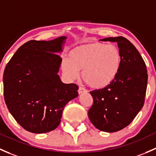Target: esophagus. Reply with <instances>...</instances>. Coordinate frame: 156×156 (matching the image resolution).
Listing matches in <instances>:
<instances>
[{
  "label": "esophagus",
  "instance_id": "obj_1",
  "mask_svg": "<svg viewBox=\"0 0 156 156\" xmlns=\"http://www.w3.org/2000/svg\"><path fill=\"white\" fill-rule=\"evenodd\" d=\"M78 94H82V93H87V90L85 88L82 87H79V88H78Z\"/></svg>",
  "mask_w": 156,
  "mask_h": 156
}]
</instances>
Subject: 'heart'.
<instances>
[{"label":"heart","instance_id":"1","mask_svg":"<svg viewBox=\"0 0 156 156\" xmlns=\"http://www.w3.org/2000/svg\"><path fill=\"white\" fill-rule=\"evenodd\" d=\"M121 63V53L114 44L92 42L70 51L62 69L67 76L75 79L82 71L83 81L92 88L108 86L117 76Z\"/></svg>","mask_w":156,"mask_h":156}]
</instances>
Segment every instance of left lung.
<instances>
[{"label": "left lung", "mask_w": 156, "mask_h": 156, "mask_svg": "<svg viewBox=\"0 0 156 156\" xmlns=\"http://www.w3.org/2000/svg\"><path fill=\"white\" fill-rule=\"evenodd\" d=\"M101 41L117 42L120 67L108 86L90 91L93 104L88 117L96 129L115 132L129 126L143 108L148 75L144 59L130 41L123 37Z\"/></svg>", "instance_id": "1"}]
</instances>
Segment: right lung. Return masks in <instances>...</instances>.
Listing matches in <instances>:
<instances>
[{
  "instance_id": "add662e5",
  "label": "right lung",
  "mask_w": 156,
  "mask_h": 156,
  "mask_svg": "<svg viewBox=\"0 0 156 156\" xmlns=\"http://www.w3.org/2000/svg\"><path fill=\"white\" fill-rule=\"evenodd\" d=\"M66 37L23 44L4 69V96L8 110L23 129L41 134L55 129L66 105L78 96L75 83L57 75Z\"/></svg>"
}]
</instances>
